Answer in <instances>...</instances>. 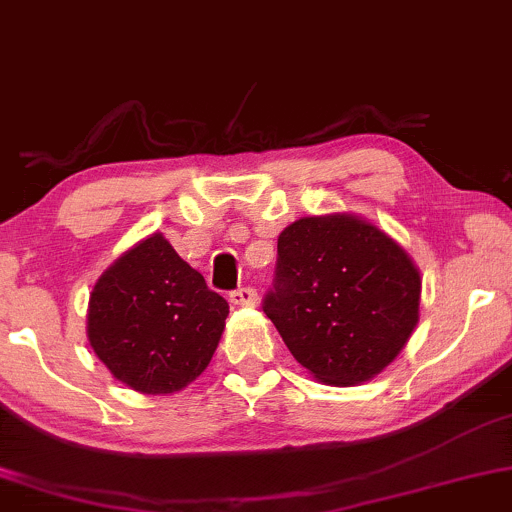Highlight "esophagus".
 Returning <instances> with one entry per match:
<instances>
[{
	"label": "esophagus",
	"mask_w": 512,
	"mask_h": 512,
	"mask_svg": "<svg viewBox=\"0 0 512 512\" xmlns=\"http://www.w3.org/2000/svg\"><path fill=\"white\" fill-rule=\"evenodd\" d=\"M229 300L238 307H252L257 303V291H255V288H250V286L238 288V291H233L229 295Z\"/></svg>",
	"instance_id": "esophagus-1"
}]
</instances>
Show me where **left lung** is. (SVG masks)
<instances>
[{"instance_id":"obj_1","label":"left lung","mask_w":512,"mask_h":512,"mask_svg":"<svg viewBox=\"0 0 512 512\" xmlns=\"http://www.w3.org/2000/svg\"><path fill=\"white\" fill-rule=\"evenodd\" d=\"M262 310L312 377H377L420 322L422 279L396 240L353 214L303 217L281 231Z\"/></svg>"}]
</instances>
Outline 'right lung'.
Masks as SVG:
<instances>
[{
    "label": "right lung",
    "mask_w": 512,
    "mask_h": 512,
    "mask_svg": "<svg viewBox=\"0 0 512 512\" xmlns=\"http://www.w3.org/2000/svg\"><path fill=\"white\" fill-rule=\"evenodd\" d=\"M226 317L229 303L162 233H152L97 279L88 338L121 384L157 396L186 389L205 372Z\"/></svg>",
    "instance_id": "right-lung-1"
}]
</instances>
